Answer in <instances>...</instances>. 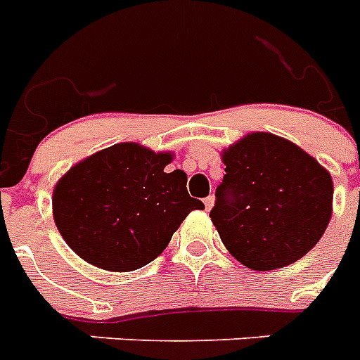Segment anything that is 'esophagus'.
Here are the masks:
<instances>
[{
	"instance_id": "obj_1",
	"label": "esophagus",
	"mask_w": 360,
	"mask_h": 360,
	"mask_svg": "<svg viewBox=\"0 0 360 360\" xmlns=\"http://www.w3.org/2000/svg\"><path fill=\"white\" fill-rule=\"evenodd\" d=\"M203 203H205L207 210L212 209V205H214V195H207L205 200H203Z\"/></svg>"
}]
</instances>
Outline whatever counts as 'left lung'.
Listing matches in <instances>:
<instances>
[{"label": "left lung", "instance_id": "left-lung-1", "mask_svg": "<svg viewBox=\"0 0 360 360\" xmlns=\"http://www.w3.org/2000/svg\"><path fill=\"white\" fill-rule=\"evenodd\" d=\"M221 159L210 220L236 261L276 270L316 246L333 209L331 175L316 159L270 133L248 134Z\"/></svg>", "mask_w": 360, "mask_h": 360}]
</instances>
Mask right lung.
<instances>
[{
    "label": "right lung",
    "instance_id": "right-lung-1",
    "mask_svg": "<svg viewBox=\"0 0 360 360\" xmlns=\"http://www.w3.org/2000/svg\"><path fill=\"white\" fill-rule=\"evenodd\" d=\"M170 153L114 144L75 165L53 190V218L72 250L90 264L133 271L168 246L190 210L205 209L186 174H166Z\"/></svg>",
    "mask_w": 360,
    "mask_h": 360
}]
</instances>
